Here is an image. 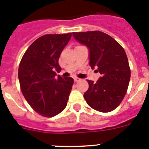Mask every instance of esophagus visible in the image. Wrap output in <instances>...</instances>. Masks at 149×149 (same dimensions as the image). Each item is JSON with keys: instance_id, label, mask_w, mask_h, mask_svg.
I'll return each mask as SVG.
<instances>
[{"instance_id": "1", "label": "esophagus", "mask_w": 149, "mask_h": 149, "mask_svg": "<svg viewBox=\"0 0 149 149\" xmlns=\"http://www.w3.org/2000/svg\"><path fill=\"white\" fill-rule=\"evenodd\" d=\"M74 82H78V81H81V79L78 78V77H74Z\"/></svg>"}]
</instances>
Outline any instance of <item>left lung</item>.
Returning <instances> with one entry per match:
<instances>
[{
	"mask_svg": "<svg viewBox=\"0 0 149 149\" xmlns=\"http://www.w3.org/2000/svg\"><path fill=\"white\" fill-rule=\"evenodd\" d=\"M72 35L79 43L87 47L91 68H97L96 72L101 74L96 83L87 81L89 89L84 94L86 103L102 113L115 110L125 95L131 78L125 51L113 38L101 31Z\"/></svg>",
	"mask_w": 149,
	"mask_h": 149,
	"instance_id": "obj_1",
	"label": "left lung"
}]
</instances>
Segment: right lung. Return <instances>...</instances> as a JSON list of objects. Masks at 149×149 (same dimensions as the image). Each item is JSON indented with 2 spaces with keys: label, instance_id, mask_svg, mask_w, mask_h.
<instances>
[{
  "label": "right lung",
  "instance_id": "1",
  "mask_svg": "<svg viewBox=\"0 0 149 149\" xmlns=\"http://www.w3.org/2000/svg\"><path fill=\"white\" fill-rule=\"evenodd\" d=\"M71 37V33L42 36L30 45L21 60L18 80L22 94L43 116H54L67 105L74 80L56 76L61 71L60 54Z\"/></svg>",
  "mask_w": 149,
  "mask_h": 149
}]
</instances>
